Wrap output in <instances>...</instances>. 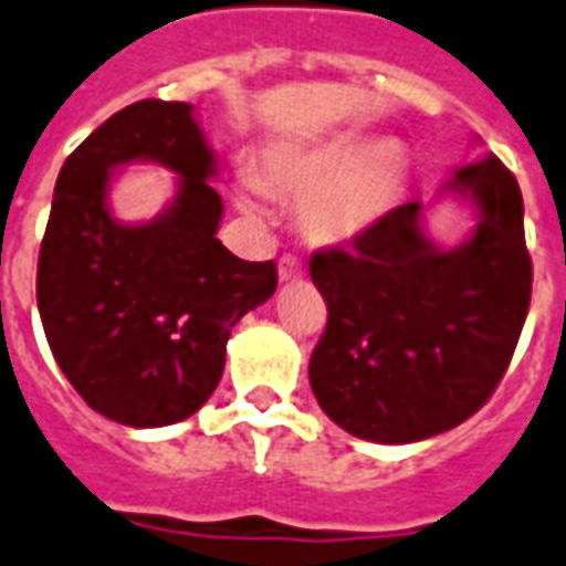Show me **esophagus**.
Listing matches in <instances>:
<instances>
[{"mask_svg": "<svg viewBox=\"0 0 566 566\" xmlns=\"http://www.w3.org/2000/svg\"><path fill=\"white\" fill-rule=\"evenodd\" d=\"M277 274H280V280H283V283H289V280L304 277V265L297 262V256H292V253H286V256H280Z\"/></svg>", "mask_w": 566, "mask_h": 566, "instance_id": "1", "label": "esophagus"}]
</instances>
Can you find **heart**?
Segmentation results:
<instances>
[{"label": "heart", "mask_w": 566, "mask_h": 566, "mask_svg": "<svg viewBox=\"0 0 566 566\" xmlns=\"http://www.w3.org/2000/svg\"><path fill=\"white\" fill-rule=\"evenodd\" d=\"M405 177V161L387 144L331 138L283 156L271 170L280 191L304 200L301 230L315 244H345L387 212ZM244 212H262L256 186L239 197Z\"/></svg>", "instance_id": "b5f03b06"}]
</instances>
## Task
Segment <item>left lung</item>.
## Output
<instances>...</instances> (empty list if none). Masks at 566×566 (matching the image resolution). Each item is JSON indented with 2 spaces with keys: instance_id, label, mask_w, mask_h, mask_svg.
Returning a JSON list of instances; mask_svg holds the SVG:
<instances>
[{
  "instance_id": "1",
  "label": "left lung",
  "mask_w": 566,
  "mask_h": 566,
  "mask_svg": "<svg viewBox=\"0 0 566 566\" xmlns=\"http://www.w3.org/2000/svg\"><path fill=\"white\" fill-rule=\"evenodd\" d=\"M446 191L479 206L475 233L442 251L419 203L389 209L352 248L310 256L327 327L310 387L333 422L371 442H416L484 407L514 357L532 301L523 195L496 159L454 170Z\"/></svg>"
}]
</instances>
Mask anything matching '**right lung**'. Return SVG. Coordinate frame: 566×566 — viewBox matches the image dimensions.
I'll list each match as a JSON object with an SVG mask.
<instances>
[{"label": "right lung", "instance_id": "right-lung-1", "mask_svg": "<svg viewBox=\"0 0 566 566\" xmlns=\"http://www.w3.org/2000/svg\"><path fill=\"white\" fill-rule=\"evenodd\" d=\"M126 160L180 174L175 203L147 224H117L107 179ZM214 156L188 103L142 99L70 153L38 256V310L52 357L96 413L161 428L206 405L233 324L277 289V265L218 239Z\"/></svg>", "mask_w": 566, "mask_h": 566}]
</instances>
